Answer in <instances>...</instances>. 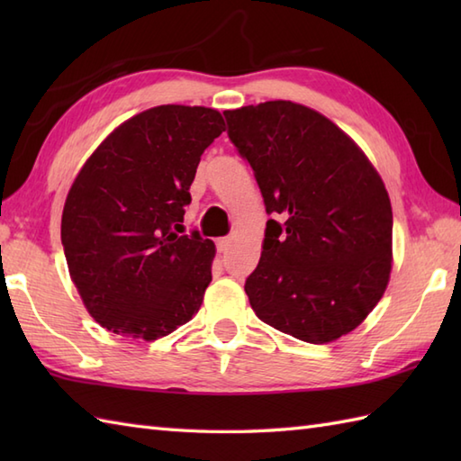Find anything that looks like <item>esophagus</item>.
Segmentation results:
<instances>
[{"label":"esophagus","instance_id":"obj_1","mask_svg":"<svg viewBox=\"0 0 461 461\" xmlns=\"http://www.w3.org/2000/svg\"><path fill=\"white\" fill-rule=\"evenodd\" d=\"M231 246V240L230 238H220L218 241H215V248H218L220 253H225L228 251V248Z\"/></svg>","mask_w":461,"mask_h":461}]
</instances>
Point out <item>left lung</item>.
I'll use <instances>...</instances> for the list:
<instances>
[{"label":"left lung","mask_w":461,"mask_h":461,"mask_svg":"<svg viewBox=\"0 0 461 461\" xmlns=\"http://www.w3.org/2000/svg\"><path fill=\"white\" fill-rule=\"evenodd\" d=\"M223 116L273 215L246 279L251 309L299 340H337L388 285L393 205L384 182L355 140L309 106L267 101Z\"/></svg>","instance_id":"8db88e82"}]
</instances>
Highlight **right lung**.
<instances>
[{"label":"right lung","mask_w":461,"mask_h":461,"mask_svg":"<svg viewBox=\"0 0 461 461\" xmlns=\"http://www.w3.org/2000/svg\"><path fill=\"white\" fill-rule=\"evenodd\" d=\"M225 131L205 106L162 104L122 122L68 190L61 241L91 317L116 335L156 340L198 312L215 246L185 236L200 156Z\"/></svg>","instance_id":"add662e5"}]
</instances>
